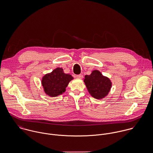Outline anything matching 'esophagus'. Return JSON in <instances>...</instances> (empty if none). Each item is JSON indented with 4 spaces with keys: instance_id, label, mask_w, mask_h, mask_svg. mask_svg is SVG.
I'll use <instances>...</instances> for the list:
<instances>
[{
    "instance_id": "34e87169",
    "label": "esophagus",
    "mask_w": 153,
    "mask_h": 153,
    "mask_svg": "<svg viewBox=\"0 0 153 153\" xmlns=\"http://www.w3.org/2000/svg\"><path fill=\"white\" fill-rule=\"evenodd\" d=\"M76 78L78 79H82L83 78V75L82 74H79V75H76Z\"/></svg>"
}]
</instances>
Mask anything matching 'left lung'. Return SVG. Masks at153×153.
Segmentation results:
<instances>
[{"label":"left lung","instance_id":"1","mask_svg":"<svg viewBox=\"0 0 153 153\" xmlns=\"http://www.w3.org/2000/svg\"><path fill=\"white\" fill-rule=\"evenodd\" d=\"M83 82L90 95L99 100L108 96L112 85L111 79L97 70L92 71L89 75H85Z\"/></svg>","mask_w":153,"mask_h":153}]
</instances>
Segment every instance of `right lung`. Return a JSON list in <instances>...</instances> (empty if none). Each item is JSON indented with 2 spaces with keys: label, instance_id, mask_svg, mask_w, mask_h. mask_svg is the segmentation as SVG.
Masks as SVG:
<instances>
[{
  "label": "right lung",
  "instance_id": "1",
  "mask_svg": "<svg viewBox=\"0 0 153 153\" xmlns=\"http://www.w3.org/2000/svg\"><path fill=\"white\" fill-rule=\"evenodd\" d=\"M72 79L74 78L71 75L65 74L62 68L58 67L42 76V84L44 92L50 97H58L65 92Z\"/></svg>",
  "mask_w": 153,
  "mask_h": 153
}]
</instances>
